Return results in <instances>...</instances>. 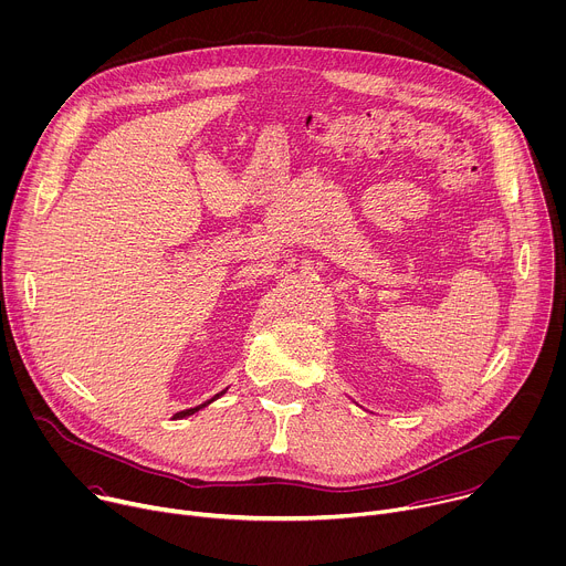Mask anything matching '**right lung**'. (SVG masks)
<instances>
[{
  "mask_svg": "<svg viewBox=\"0 0 566 566\" xmlns=\"http://www.w3.org/2000/svg\"><path fill=\"white\" fill-rule=\"evenodd\" d=\"M224 394H227V389H224V391H220V394H218V396H213V398H211V400H207V402H205V405H200V407H193V409H186V411H179V413H175V416H172V420H181V418H188V416H193V413H198V411H200V409H205V407H209V405H211V402H216V400H218V398H220V396H224Z\"/></svg>",
  "mask_w": 566,
  "mask_h": 566,
  "instance_id": "1",
  "label": "right lung"
}]
</instances>
